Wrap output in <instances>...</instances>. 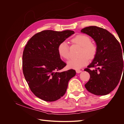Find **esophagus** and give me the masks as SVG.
<instances>
[{"mask_svg":"<svg viewBox=\"0 0 124 124\" xmlns=\"http://www.w3.org/2000/svg\"><path fill=\"white\" fill-rule=\"evenodd\" d=\"M81 72H82V71L80 70H76V72H77V73H81Z\"/></svg>","mask_w":124,"mask_h":124,"instance_id":"obj_1","label":"esophagus"}]
</instances>
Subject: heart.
<instances>
[{
  "mask_svg": "<svg viewBox=\"0 0 124 124\" xmlns=\"http://www.w3.org/2000/svg\"><path fill=\"white\" fill-rule=\"evenodd\" d=\"M72 41L82 47L80 53V55L82 56L78 58L71 59L68 62V67L78 70L88 64L89 59L94 58L97 53V47L95 44L91 42V38L85 35H78L72 39ZM58 52L59 55L64 59H68L70 58L69 45L66 41H62L59 44Z\"/></svg>",
  "mask_w": 124,
  "mask_h": 124,
  "instance_id": "b5f03b06",
  "label": "heart"
}]
</instances>
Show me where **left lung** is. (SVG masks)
<instances>
[{
	"label": "left lung",
	"mask_w": 124,
	"mask_h": 124,
	"mask_svg": "<svg viewBox=\"0 0 124 124\" xmlns=\"http://www.w3.org/2000/svg\"><path fill=\"white\" fill-rule=\"evenodd\" d=\"M81 32L91 36L97 47L94 59L84 69L90 74L85 87L95 95H106L117 86L124 72L121 45L112 33L102 28L89 26L82 29ZM92 68L95 69L91 70Z\"/></svg>",
	"instance_id": "1"
}]
</instances>
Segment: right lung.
<instances>
[{
	"instance_id": "right-lung-1",
	"label": "right lung",
	"mask_w": 124,
	"mask_h": 124,
	"mask_svg": "<svg viewBox=\"0 0 124 124\" xmlns=\"http://www.w3.org/2000/svg\"><path fill=\"white\" fill-rule=\"evenodd\" d=\"M74 33L67 30H46L29 40L23 54V71L31 91L40 99L48 102L57 100L66 92L68 82L76 76L70 69L59 72L66 66L58 52L62 41Z\"/></svg>"
}]
</instances>
